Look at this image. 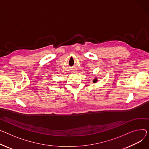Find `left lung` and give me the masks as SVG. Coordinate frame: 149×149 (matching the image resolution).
<instances>
[{"instance_id":"8db88e82","label":"left lung","mask_w":149,"mask_h":149,"mask_svg":"<svg viewBox=\"0 0 149 149\" xmlns=\"http://www.w3.org/2000/svg\"><path fill=\"white\" fill-rule=\"evenodd\" d=\"M97 80V78H95V80H93V83H96V82L97 81V80Z\"/></svg>"}]
</instances>
